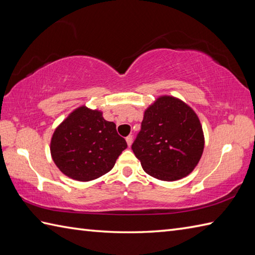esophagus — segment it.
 <instances>
[{
	"label": "esophagus",
	"mask_w": 255,
	"mask_h": 255,
	"mask_svg": "<svg viewBox=\"0 0 255 255\" xmlns=\"http://www.w3.org/2000/svg\"><path fill=\"white\" fill-rule=\"evenodd\" d=\"M126 141H127L128 147H130L131 143H132V136H131V134H129V136L126 137Z\"/></svg>",
	"instance_id": "esophagus-1"
}]
</instances>
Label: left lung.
I'll list each match as a JSON object with an SVG mask.
<instances>
[{
    "label": "left lung",
    "mask_w": 255,
    "mask_h": 255,
    "mask_svg": "<svg viewBox=\"0 0 255 255\" xmlns=\"http://www.w3.org/2000/svg\"><path fill=\"white\" fill-rule=\"evenodd\" d=\"M204 144L196 113L176 97L163 95L144 111L141 130L131 149L145 173L172 182L187 176L195 169Z\"/></svg>",
    "instance_id": "8db88e82"
}]
</instances>
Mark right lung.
Returning a JSON list of instances; mask_svg holds the SVG:
<instances>
[{
  "mask_svg": "<svg viewBox=\"0 0 255 255\" xmlns=\"http://www.w3.org/2000/svg\"><path fill=\"white\" fill-rule=\"evenodd\" d=\"M127 148L116 125L103 113L80 106L56 128L50 142L51 158L64 175L88 182L110 172Z\"/></svg>",
  "mask_w": 255,
  "mask_h": 255,
  "instance_id": "add662e5",
  "label": "right lung"
}]
</instances>
